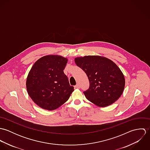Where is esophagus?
<instances>
[{
  "instance_id": "1",
  "label": "esophagus",
  "mask_w": 150,
  "mask_h": 150,
  "mask_svg": "<svg viewBox=\"0 0 150 150\" xmlns=\"http://www.w3.org/2000/svg\"><path fill=\"white\" fill-rule=\"evenodd\" d=\"M74 87H75V88H80V86L79 84H77V85H76V86H74Z\"/></svg>"
}]
</instances>
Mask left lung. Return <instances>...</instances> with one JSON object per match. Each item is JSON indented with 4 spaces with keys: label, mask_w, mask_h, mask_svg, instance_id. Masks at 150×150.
I'll use <instances>...</instances> for the list:
<instances>
[{
    "label": "left lung",
    "mask_w": 150,
    "mask_h": 150,
    "mask_svg": "<svg viewBox=\"0 0 150 150\" xmlns=\"http://www.w3.org/2000/svg\"><path fill=\"white\" fill-rule=\"evenodd\" d=\"M77 66L88 78L89 88L84 92L86 98L99 107H106L122 94L124 76L118 66L106 57L88 55L74 59Z\"/></svg>",
    "instance_id": "8db88e82"
}]
</instances>
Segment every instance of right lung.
Returning a JSON list of instances; mask_svg holds the SVG:
<instances>
[{
  "instance_id": "1",
  "label": "right lung",
  "mask_w": 150,
  "mask_h": 150,
  "mask_svg": "<svg viewBox=\"0 0 150 150\" xmlns=\"http://www.w3.org/2000/svg\"><path fill=\"white\" fill-rule=\"evenodd\" d=\"M68 60L60 55H46L32 67L26 79V89L40 107L54 110L69 99L74 91L64 70Z\"/></svg>"
}]
</instances>
